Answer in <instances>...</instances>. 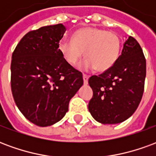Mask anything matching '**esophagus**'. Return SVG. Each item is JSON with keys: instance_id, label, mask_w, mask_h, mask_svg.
<instances>
[{"instance_id": "1", "label": "esophagus", "mask_w": 156, "mask_h": 156, "mask_svg": "<svg viewBox=\"0 0 156 156\" xmlns=\"http://www.w3.org/2000/svg\"><path fill=\"white\" fill-rule=\"evenodd\" d=\"M83 83H84V84H87L88 80V75L83 73Z\"/></svg>"}]
</instances>
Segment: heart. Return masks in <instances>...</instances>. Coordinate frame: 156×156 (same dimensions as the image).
<instances>
[{"mask_svg":"<svg viewBox=\"0 0 156 156\" xmlns=\"http://www.w3.org/2000/svg\"><path fill=\"white\" fill-rule=\"evenodd\" d=\"M59 51L65 61L76 65L83 57L80 67L84 70L94 68L97 72H105L117 62L121 49V41L117 34L95 27H85L75 32L73 40L63 39L59 42Z\"/></svg>","mask_w":156,"mask_h":156,"instance_id":"heart-1","label":"heart"}]
</instances>
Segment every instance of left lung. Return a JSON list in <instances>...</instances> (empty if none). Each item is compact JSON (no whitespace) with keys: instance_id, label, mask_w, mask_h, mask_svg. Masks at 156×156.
<instances>
[{"instance_id":"obj_1","label":"left lung","mask_w":156,"mask_h":156,"mask_svg":"<svg viewBox=\"0 0 156 156\" xmlns=\"http://www.w3.org/2000/svg\"><path fill=\"white\" fill-rule=\"evenodd\" d=\"M146 75V61L138 41L129 37L115 65L88 79L93 97L88 110L104 124L124 122L133 115L141 101Z\"/></svg>"}]
</instances>
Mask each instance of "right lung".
I'll return each mask as SVG.
<instances>
[{"instance_id":"right-lung-1","label":"right lung","mask_w":156,"mask_h":156,"mask_svg":"<svg viewBox=\"0 0 156 156\" xmlns=\"http://www.w3.org/2000/svg\"><path fill=\"white\" fill-rule=\"evenodd\" d=\"M65 31L62 24L31 31L12 53L11 87L16 105L41 127L61 120L83 84L81 72L65 61L58 49Z\"/></svg>"}]
</instances>
